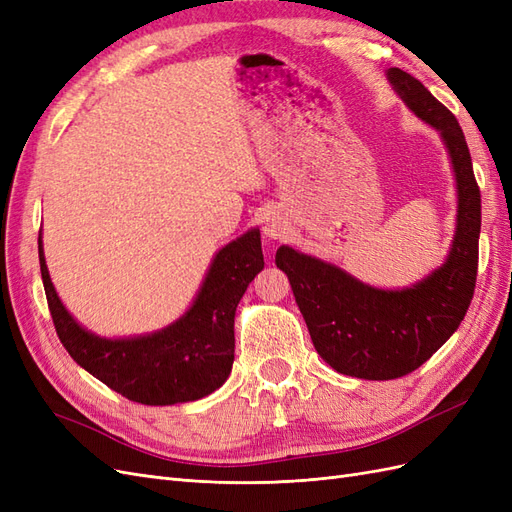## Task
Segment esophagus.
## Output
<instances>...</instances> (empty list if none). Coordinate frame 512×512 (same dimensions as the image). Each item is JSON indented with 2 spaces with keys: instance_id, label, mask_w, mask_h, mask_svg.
Wrapping results in <instances>:
<instances>
[{
  "instance_id": "1",
  "label": "esophagus",
  "mask_w": 512,
  "mask_h": 512,
  "mask_svg": "<svg viewBox=\"0 0 512 512\" xmlns=\"http://www.w3.org/2000/svg\"><path fill=\"white\" fill-rule=\"evenodd\" d=\"M286 222L277 213H267L265 220H262V232L269 239H280L286 235Z\"/></svg>"
}]
</instances>
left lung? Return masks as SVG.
Instances as JSON below:
<instances>
[{"label":"left lung","mask_w":512,"mask_h":512,"mask_svg":"<svg viewBox=\"0 0 512 512\" xmlns=\"http://www.w3.org/2000/svg\"><path fill=\"white\" fill-rule=\"evenodd\" d=\"M386 79L418 119L440 132L451 156L457 224L446 260L416 284L386 290L290 245L275 254L318 354L339 374L361 380H393L421 367L459 329L478 269L480 190L466 136L455 115L412 74L389 68Z\"/></svg>","instance_id":"1"}]
</instances>
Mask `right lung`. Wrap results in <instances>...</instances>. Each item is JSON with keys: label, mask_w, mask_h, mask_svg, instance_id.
<instances>
[{"label": "right lung", "mask_w": 512, "mask_h": 512, "mask_svg": "<svg viewBox=\"0 0 512 512\" xmlns=\"http://www.w3.org/2000/svg\"><path fill=\"white\" fill-rule=\"evenodd\" d=\"M38 254L59 342L85 371L119 395L145 406H175L211 395L230 376L237 305L265 267L258 228L213 256L188 312L156 333L134 337H100L76 322L46 269L42 232Z\"/></svg>", "instance_id": "right-lung-1"}]
</instances>
